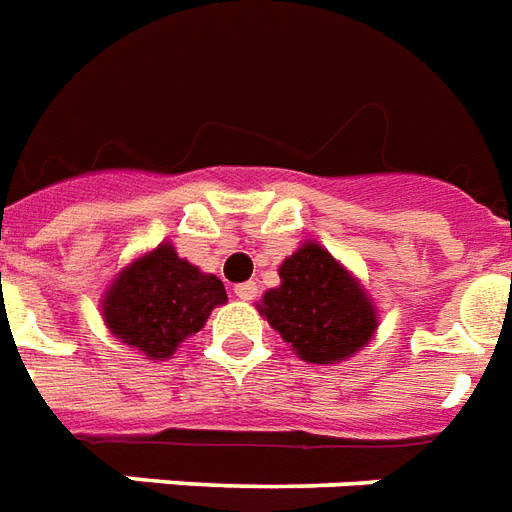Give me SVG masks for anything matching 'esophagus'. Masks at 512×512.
<instances>
[{
	"label": "esophagus",
	"instance_id": "esophagus-1",
	"mask_svg": "<svg viewBox=\"0 0 512 512\" xmlns=\"http://www.w3.org/2000/svg\"><path fill=\"white\" fill-rule=\"evenodd\" d=\"M233 293H236V298H241V301H252L257 295V285L255 282H244V285H236Z\"/></svg>",
	"mask_w": 512,
	"mask_h": 512
}]
</instances>
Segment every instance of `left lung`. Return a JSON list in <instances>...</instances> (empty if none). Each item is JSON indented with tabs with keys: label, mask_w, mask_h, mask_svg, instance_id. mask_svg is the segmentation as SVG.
<instances>
[{
	"label": "left lung",
	"mask_w": 512,
	"mask_h": 512,
	"mask_svg": "<svg viewBox=\"0 0 512 512\" xmlns=\"http://www.w3.org/2000/svg\"><path fill=\"white\" fill-rule=\"evenodd\" d=\"M282 285L257 304L274 331L309 363H339L366 347L377 309L361 282L323 249L304 244L279 266Z\"/></svg>",
	"instance_id": "8db88e82"
}]
</instances>
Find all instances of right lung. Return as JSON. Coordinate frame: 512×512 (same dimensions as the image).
<instances>
[{
  "instance_id": "1",
  "label": "right lung",
  "mask_w": 512,
  "mask_h": 512,
  "mask_svg": "<svg viewBox=\"0 0 512 512\" xmlns=\"http://www.w3.org/2000/svg\"><path fill=\"white\" fill-rule=\"evenodd\" d=\"M225 301L222 279L203 274L165 241L113 279L102 295V317L116 339L151 361H162L195 336L211 309Z\"/></svg>"
}]
</instances>
